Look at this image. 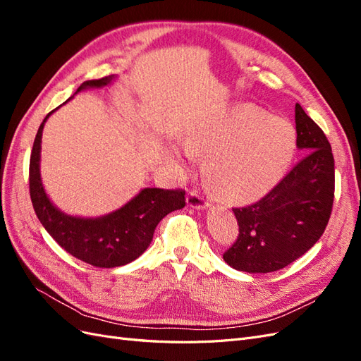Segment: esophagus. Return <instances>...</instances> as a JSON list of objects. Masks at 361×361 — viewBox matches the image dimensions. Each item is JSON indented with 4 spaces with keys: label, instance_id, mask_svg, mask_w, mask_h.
<instances>
[{
    "label": "esophagus",
    "instance_id": "obj_1",
    "mask_svg": "<svg viewBox=\"0 0 361 361\" xmlns=\"http://www.w3.org/2000/svg\"><path fill=\"white\" fill-rule=\"evenodd\" d=\"M187 202H188V206L194 207V209H203V207H206L207 204H209V203H207V200L202 195V192L197 191V190H191Z\"/></svg>",
    "mask_w": 361,
    "mask_h": 361
}]
</instances>
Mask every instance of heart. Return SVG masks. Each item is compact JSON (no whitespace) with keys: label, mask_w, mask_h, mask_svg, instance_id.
I'll return each mask as SVG.
<instances>
[{"label":"heart","mask_w":361,"mask_h":361,"mask_svg":"<svg viewBox=\"0 0 361 361\" xmlns=\"http://www.w3.org/2000/svg\"><path fill=\"white\" fill-rule=\"evenodd\" d=\"M188 155H207V185L220 197L250 202L267 194L288 169L295 134L286 120L239 104L195 128L182 143ZM170 157L183 164L176 150Z\"/></svg>","instance_id":"obj_1"}]
</instances>
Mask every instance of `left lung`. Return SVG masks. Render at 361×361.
<instances>
[{
	"instance_id": "left-lung-1",
	"label": "left lung",
	"mask_w": 361,
	"mask_h": 361,
	"mask_svg": "<svg viewBox=\"0 0 361 361\" xmlns=\"http://www.w3.org/2000/svg\"><path fill=\"white\" fill-rule=\"evenodd\" d=\"M297 146L304 152L259 202L233 207L236 241L223 259L238 271L274 272L301 257L322 236L334 200V158L324 130L295 105Z\"/></svg>"
}]
</instances>
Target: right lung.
Segmentation results:
<instances>
[{
  "mask_svg": "<svg viewBox=\"0 0 361 361\" xmlns=\"http://www.w3.org/2000/svg\"><path fill=\"white\" fill-rule=\"evenodd\" d=\"M111 80L113 76H105L85 81L78 92L104 87ZM54 111L39 126L30 157V197L39 221L61 248L85 264L97 268L126 265L145 253L162 218L185 206V190L145 188L118 211L101 218L64 215L49 202L39 173L42 130Z\"/></svg>",
  "mask_w": 361,
  "mask_h": 361,
  "instance_id": "right-lung-1",
  "label": "right lung"
}]
</instances>
